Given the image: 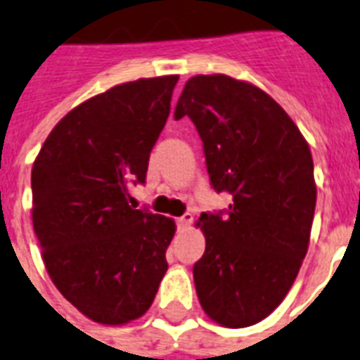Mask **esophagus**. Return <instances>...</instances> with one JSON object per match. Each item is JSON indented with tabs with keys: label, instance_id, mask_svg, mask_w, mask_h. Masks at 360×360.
Segmentation results:
<instances>
[{
	"label": "esophagus",
	"instance_id": "1",
	"mask_svg": "<svg viewBox=\"0 0 360 360\" xmlns=\"http://www.w3.org/2000/svg\"><path fill=\"white\" fill-rule=\"evenodd\" d=\"M192 219H194V217H192V213H185V215L177 217L175 221H177V226H179V229H186V226L192 223Z\"/></svg>",
	"mask_w": 360,
	"mask_h": 360
}]
</instances>
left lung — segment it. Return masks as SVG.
I'll list each match as a JSON object with an SVG mask.
<instances>
[{
    "instance_id": "1",
    "label": "left lung",
    "mask_w": 360,
    "mask_h": 360,
    "mask_svg": "<svg viewBox=\"0 0 360 360\" xmlns=\"http://www.w3.org/2000/svg\"><path fill=\"white\" fill-rule=\"evenodd\" d=\"M188 117L204 143L226 213H202L205 253L194 264L202 308L229 328L259 323L278 308L308 253L317 186L308 141L278 101L229 75L188 79L175 120Z\"/></svg>"
}]
</instances>
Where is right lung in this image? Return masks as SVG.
Segmentation results:
<instances>
[{
    "mask_svg": "<svg viewBox=\"0 0 360 360\" xmlns=\"http://www.w3.org/2000/svg\"><path fill=\"white\" fill-rule=\"evenodd\" d=\"M177 75L137 79L71 109L32 168V219L52 283L82 315L126 325L150 308L174 219L128 205L169 115Z\"/></svg>",
    "mask_w": 360,
    "mask_h": 360,
    "instance_id": "obj_1",
    "label": "right lung"
}]
</instances>
